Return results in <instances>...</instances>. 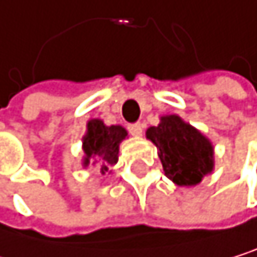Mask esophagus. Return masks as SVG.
Masks as SVG:
<instances>
[{
  "label": "esophagus",
  "mask_w": 257,
  "mask_h": 257,
  "mask_svg": "<svg viewBox=\"0 0 257 257\" xmlns=\"http://www.w3.org/2000/svg\"><path fill=\"white\" fill-rule=\"evenodd\" d=\"M128 132L133 135V136H136V138H139V136H143V124H132V125H128Z\"/></svg>",
  "instance_id": "34e87169"
}]
</instances>
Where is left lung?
I'll return each instance as SVG.
<instances>
[{"label":"left lung","mask_w":257,"mask_h":257,"mask_svg":"<svg viewBox=\"0 0 257 257\" xmlns=\"http://www.w3.org/2000/svg\"><path fill=\"white\" fill-rule=\"evenodd\" d=\"M146 138L156 146L165 176L179 187L198 185L214 170V147L179 114H164L149 127Z\"/></svg>","instance_id":"8db88e82"}]
</instances>
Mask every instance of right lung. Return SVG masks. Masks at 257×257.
<instances>
[{
	"mask_svg": "<svg viewBox=\"0 0 257 257\" xmlns=\"http://www.w3.org/2000/svg\"><path fill=\"white\" fill-rule=\"evenodd\" d=\"M128 136L122 125H105L102 119L87 121V130L82 136V167H96L102 175L110 173L111 167L119 159V144Z\"/></svg>",
	"mask_w": 257,
	"mask_h": 257,
	"instance_id": "1",
	"label": "right lung"
}]
</instances>
